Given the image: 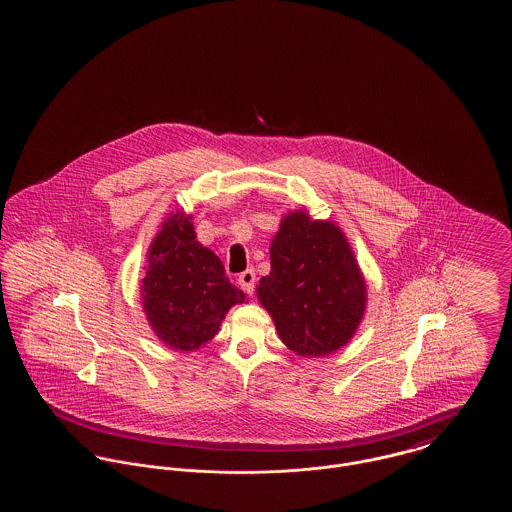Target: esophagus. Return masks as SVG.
Returning a JSON list of instances; mask_svg holds the SVG:
<instances>
[{
    "mask_svg": "<svg viewBox=\"0 0 512 512\" xmlns=\"http://www.w3.org/2000/svg\"><path fill=\"white\" fill-rule=\"evenodd\" d=\"M255 280H257V276H255V270H251V268H247L244 270L242 274H240V278H238V284L244 288L245 293L255 292Z\"/></svg>",
    "mask_w": 512,
    "mask_h": 512,
    "instance_id": "esophagus-1",
    "label": "esophagus"
}]
</instances>
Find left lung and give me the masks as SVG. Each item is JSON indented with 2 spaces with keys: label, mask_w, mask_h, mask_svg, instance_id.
<instances>
[{
  "label": "left lung",
  "mask_w": 512,
  "mask_h": 512,
  "mask_svg": "<svg viewBox=\"0 0 512 512\" xmlns=\"http://www.w3.org/2000/svg\"><path fill=\"white\" fill-rule=\"evenodd\" d=\"M257 297L286 347L301 357H324L357 332L366 284L340 226L295 211L270 244V272Z\"/></svg>",
  "instance_id": "1"
}]
</instances>
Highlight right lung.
<instances>
[{
  "mask_svg": "<svg viewBox=\"0 0 512 512\" xmlns=\"http://www.w3.org/2000/svg\"><path fill=\"white\" fill-rule=\"evenodd\" d=\"M142 305L155 336L176 351H194L219 332L245 293L230 284L222 261L195 240L192 217L172 211L147 253Z\"/></svg>",
  "mask_w": 512,
  "mask_h": 512,
  "instance_id": "add662e5",
  "label": "right lung"
}]
</instances>
